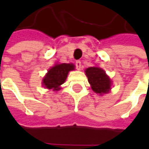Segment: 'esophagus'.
I'll return each instance as SVG.
<instances>
[{
  "label": "esophagus",
  "instance_id": "1",
  "mask_svg": "<svg viewBox=\"0 0 149 149\" xmlns=\"http://www.w3.org/2000/svg\"><path fill=\"white\" fill-rule=\"evenodd\" d=\"M76 68L77 70H81V62L80 61H77L76 62Z\"/></svg>",
  "mask_w": 149,
  "mask_h": 149
}]
</instances>
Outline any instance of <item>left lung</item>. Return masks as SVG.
<instances>
[{
  "label": "left lung",
  "mask_w": 149,
  "mask_h": 149,
  "mask_svg": "<svg viewBox=\"0 0 149 149\" xmlns=\"http://www.w3.org/2000/svg\"><path fill=\"white\" fill-rule=\"evenodd\" d=\"M88 83L96 93L106 94L111 89L112 81L104 70L99 67H90L85 69Z\"/></svg>",
  "instance_id": "8db88e82"
}]
</instances>
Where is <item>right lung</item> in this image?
Masks as SVG:
<instances>
[{"instance_id":"obj_1","label":"right lung","mask_w":149,"mask_h":149,"mask_svg":"<svg viewBox=\"0 0 149 149\" xmlns=\"http://www.w3.org/2000/svg\"><path fill=\"white\" fill-rule=\"evenodd\" d=\"M73 64H56L49 69L42 80V85L48 89L58 91L61 88V85L65 83L68 77V72L74 70Z\"/></svg>"}]
</instances>
